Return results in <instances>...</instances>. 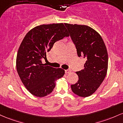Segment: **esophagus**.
Here are the masks:
<instances>
[{"instance_id":"1","label":"esophagus","mask_w":123,"mask_h":123,"mask_svg":"<svg viewBox=\"0 0 123 123\" xmlns=\"http://www.w3.org/2000/svg\"><path fill=\"white\" fill-rule=\"evenodd\" d=\"M71 71V69H67V70H65V73L66 74H68V73H70Z\"/></svg>"}]
</instances>
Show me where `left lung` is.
Wrapping results in <instances>:
<instances>
[{"instance_id": "obj_1", "label": "left lung", "mask_w": 123, "mask_h": 123, "mask_svg": "<svg viewBox=\"0 0 123 123\" xmlns=\"http://www.w3.org/2000/svg\"><path fill=\"white\" fill-rule=\"evenodd\" d=\"M77 49L78 57L86 59L84 68L77 71L79 80L71 85L72 91L81 97H88L97 90L105 78L108 55L102 38L93 28L85 25L64 23Z\"/></svg>"}]
</instances>
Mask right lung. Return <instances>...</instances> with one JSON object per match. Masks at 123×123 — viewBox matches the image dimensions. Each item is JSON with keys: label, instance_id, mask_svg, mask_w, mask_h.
<instances>
[{"label": "right lung", "instance_id": "add662e5", "mask_svg": "<svg viewBox=\"0 0 123 123\" xmlns=\"http://www.w3.org/2000/svg\"><path fill=\"white\" fill-rule=\"evenodd\" d=\"M69 37L63 23L43 24L32 28L26 34L17 52L16 68L22 82L31 94L43 97L53 91L56 80L64 75L62 68L42 64L53 44Z\"/></svg>", "mask_w": 123, "mask_h": 123}]
</instances>
